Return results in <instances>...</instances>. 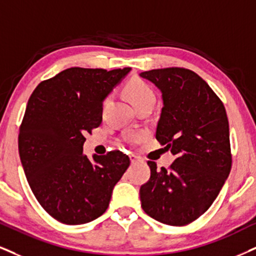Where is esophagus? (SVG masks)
<instances>
[{"label":"esophagus","mask_w":256,"mask_h":256,"mask_svg":"<svg viewBox=\"0 0 256 256\" xmlns=\"http://www.w3.org/2000/svg\"><path fill=\"white\" fill-rule=\"evenodd\" d=\"M129 159H130V162L132 164H135V162H140V158L136 156H134V154H130V156H129Z\"/></svg>","instance_id":"obj_1"}]
</instances>
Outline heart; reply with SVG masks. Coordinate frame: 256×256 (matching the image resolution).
Here are the masks:
<instances>
[{
  "label": "heart",
  "mask_w": 256,
  "mask_h": 256,
  "mask_svg": "<svg viewBox=\"0 0 256 256\" xmlns=\"http://www.w3.org/2000/svg\"><path fill=\"white\" fill-rule=\"evenodd\" d=\"M124 92L126 96L128 97V100H130V103L134 106H140L148 100H156V94L152 88L148 85L146 82L140 80V78H132L124 86ZM141 134H129L127 136L128 142L133 144L140 141Z\"/></svg>",
  "instance_id": "heart-1"
}]
</instances>
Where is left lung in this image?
Instances as JSON below:
<instances>
[{
	"mask_svg": "<svg viewBox=\"0 0 256 256\" xmlns=\"http://www.w3.org/2000/svg\"><path fill=\"white\" fill-rule=\"evenodd\" d=\"M162 94L156 138L174 162L156 168L140 188L141 206L152 218L186 226L211 206L232 168L229 122L220 97L196 72L166 68L140 74Z\"/></svg>",
	"mask_w": 256,
	"mask_h": 256,
	"instance_id": "8db88e82",
	"label": "left lung"
}]
</instances>
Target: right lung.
<instances>
[{"instance_id":"obj_1","label":"right lung","mask_w":256,"mask_h":256,"mask_svg":"<svg viewBox=\"0 0 256 256\" xmlns=\"http://www.w3.org/2000/svg\"><path fill=\"white\" fill-rule=\"evenodd\" d=\"M130 68H70L42 80L28 100L18 154L44 210L64 224L91 222L108 209L130 160L120 150L83 154L85 134L102 122L103 100Z\"/></svg>"}]
</instances>
